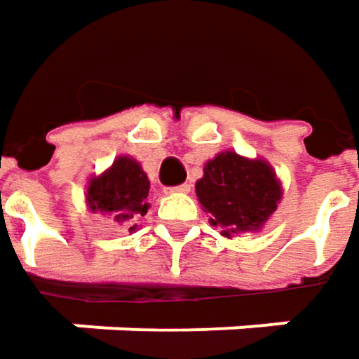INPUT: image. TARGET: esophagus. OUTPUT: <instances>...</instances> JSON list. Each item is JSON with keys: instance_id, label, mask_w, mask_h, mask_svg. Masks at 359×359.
<instances>
[{"instance_id": "1", "label": "esophagus", "mask_w": 359, "mask_h": 359, "mask_svg": "<svg viewBox=\"0 0 359 359\" xmlns=\"http://www.w3.org/2000/svg\"><path fill=\"white\" fill-rule=\"evenodd\" d=\"M169 194H188L190 192V184H180V186H173V188H167Z\"/></svg>"}]
</instances>
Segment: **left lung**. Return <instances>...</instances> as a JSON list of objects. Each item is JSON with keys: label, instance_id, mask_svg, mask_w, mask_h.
I'll list each match as a JSON object with an SVG mask.
<instances>
[{"label": "left lung", "instance_id": "1", "mask_svg": "<svg viewBox=\"0 0 359 359\" xmlns=\"http://www.w3.org/2000/svg\"><path fill=\"white\" fill-rule=\"evenodd\" d=\"M196 196L212 215L210 223L221 225V233L231 238L238 231H256L275 212L281 186L269 163L229 151L204 165Z\"/></svg>", "mask_w": 359, "mask_h": 359}]
</instances>
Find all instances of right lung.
Masks as SVG:
<instances>
[{"mask_svg": "<svg viewBox=\"0 0 359 359\" xmlns=\"http://www.w3.org/2000/svg\"><path fill=\"white\" fill-rule=\"evenodd\" d=\"M149 177L142 167L130 157H119L101 177H93L86 190V201L93 212H105L115 223L132 225L149 210Z\"/></svg>", "mask_w": 359, "mask_h": 359, "instance_id": "1", "label": "right lung"}]
</instances>
